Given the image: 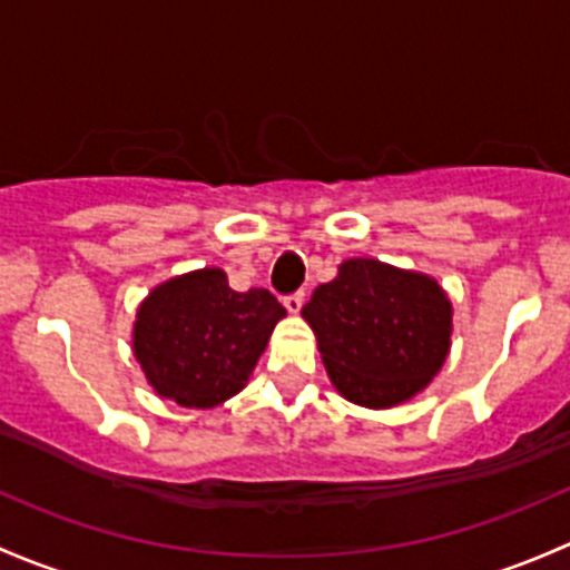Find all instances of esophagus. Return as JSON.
<instances>
[{"label":"esophagus","mask_w":570,"mask_h":570,"mask_svg":"<svg viewBox=\"0 0 570 570\" xmlns=\"http://www.w3.org/2000/svg\"><path fill=\"white\" fill-rule=\"evenodd\" d=\"M283 304H285V309H287V313H293V315H296L298 309H302V304H304V293H302V291H296V293H287V296L283 298Z\"/></svg>","instance_id":"obj_1"}]
</instances>
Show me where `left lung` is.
I'll return each mask as SVG.
<instances>
[{"instance_id":"8db88e82","label":"left lung","mask_w":570,"mask_h":570,"mask_svg":"<svg viewBox=\"0 0 570 570\" xmlns=\"http://www.w3.org/2000/svg\"><path fill=\"white\" fill-rule=\"evenodd\" d=\"M302 315L318 337L334 386L348 401L390 409L409 401L444 365L453 309L436 279L371 257L340 266Z\"/></svg>"}]
</instances>
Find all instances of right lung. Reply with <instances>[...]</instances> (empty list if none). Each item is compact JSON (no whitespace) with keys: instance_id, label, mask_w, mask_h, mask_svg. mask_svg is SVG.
Instances as JSON below:
<instances>
[{"instance_id":"right-lung-1","label":"right lung","mask_w":570,"mask_h":570,"mask_svg":"<svg viewBox=\"0 0 570 570\" xmlns=\"http://www.w3.org/2000/svg\"><path fill=\"white\" fill-rule=\"evenodd\" d=\"M285 315L266 287L233 291L222 268L158 285L134 324V356L161 397L210 409L244 390Z\"/></svg>"}]
</instances>
